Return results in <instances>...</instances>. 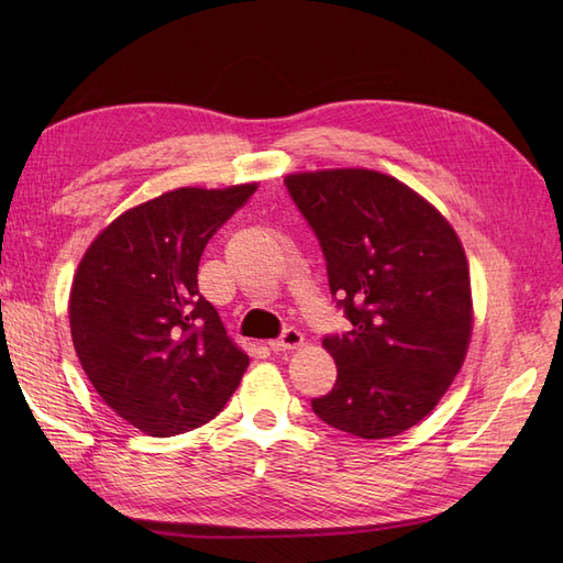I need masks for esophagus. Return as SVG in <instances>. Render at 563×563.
<instances>
[{"instance_id": "1", "label": "esophagus", "mask_w": 563, "mask_h": 563, "mask_svg": "<svg viewBox=\"0 0 563 563\" xmlns=\"http://www.w3.org/2000/svg\"><path fill=\"white\" fill-rule=\"evenodd\" d=\"M298 345H302V333L294 327L284 329L277 340H269V350H275V352H286V350H294Z\"/></svg>"}]
</instances>
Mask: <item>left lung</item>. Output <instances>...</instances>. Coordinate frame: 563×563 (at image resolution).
<instances>
[{"label": "left lung", "instance_id": "1", "mask_svg": "<svg viewBox=\"0 0 563 563\" xmlns=\"http://www.w3.org/2000/svg\"><path fill=\"white\" fill-rule=\"evenodd\" d=\"M284 185L352 323L323 335L338 378L312 411L362 439L413 428L444 397L472 335L470 267L453 228L411 187L366 168L296 174Z\"/></svg>", "mask_w": 563, "mask_h": 563}]
</instances>
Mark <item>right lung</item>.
<instances>
[{
  "label": "right lung",
  "instance_id": "add662e5",
  "mask_svg": "<svg viewBox=\"0 0 563 563\" xmlns=\"http://www.w3.org/2000/svg\"><path fill=\"white\" fill-rule=\"evenodd\" d=\"M255 185L180 187L119 216L75 275L70 329L81 368L112 411L152 437L216 418L249 366L197 269Z\"/></svg>",
  "mask_w": 563,
  "mask_h": 563
}]
</instances>
